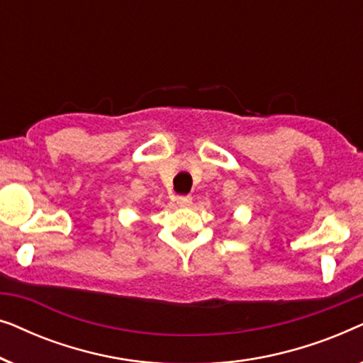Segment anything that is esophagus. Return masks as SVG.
Returning a JSON list of instances; mask_svg holds the SVG:
<instances>
[{
    "mask_svg": "<svg viewBox=\"0 0 363 363\" xmlns=\"http://www.w3.org/2000/svg\"><path fill=\"white\" fill-rule=\"evenodd\" d=\"M177 205L180 208H186L191 205V196L186 195V196H177Z\"/></svg>",
    "mask_w": 363,
    "mask_h": 363,
    "instance_id": "1",
    "label": "esophagus"
}]
</instances>
